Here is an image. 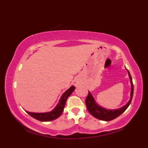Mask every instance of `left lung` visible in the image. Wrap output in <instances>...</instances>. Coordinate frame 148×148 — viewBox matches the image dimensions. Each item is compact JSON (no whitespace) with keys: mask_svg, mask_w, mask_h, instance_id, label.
Returning a JSON list of instances; mask_svg holds the SVG:
<instances>
[{"mask_svg":"<svg viewBox=\"0 0 148 148\" xmlns=\"http://www.w3.org/2000/svg\"><path fill=\"white\" fill-rule=\"evenodd\" d=\"M128 73L130 77L132 86L130 99L126 105L122 107L121 108L114 110H109L102 108V107H100L97 104L95 100H94V99L92 97V94L90 93V92H88V95L86 99L85 103L88 111H89V112L93 116V117L103 121H111L118 117L119 115H121L122 113L128 108V107L130 104L134 94V84L132 83V79L131 75L128 71Z\"/></svg>","mask_w":148,"mask_h":148,"instance_id":"left-lung-1","label":"left lung"}]
</instances>
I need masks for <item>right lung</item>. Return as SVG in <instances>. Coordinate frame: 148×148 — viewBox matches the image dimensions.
<instances>
[{"label": "right lung", "instance_id": "obj_1", "mask_svg": "<svg viewBox=\"0 0 148 148\" xmlns=\"http://www.w3.org/2000/svg\"><path fill=\"white\" fill-rule=\"evenodd\" d=\"M74 90L75 87L74 86H72L70 88L66 91V92L62 95L57 106H56L55 107V108L51 112L44 113L30 112L29 111L26 112L30 116H32V118L40 121H49L57 119L62 114L65 105V102L67 101V99L68 97L71 95L72 93L74 92Z\"/></svg>", "mask_w": 148, "mask_h": 148}]
</instances>
